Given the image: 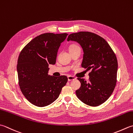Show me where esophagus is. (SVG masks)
I'll return each instance as SVG.
<instances>
[{"label": "esophagus", "mask_w": 133, "mask_h": 133, "mask_svg": "<svg viewBox=\"0 0 133 133\" xmlns=\"http://www.w3.org/2000/svg\"><path fill=\"white\" fill-rule=\"evenodd\" d=\"M68 81H74L76 79V78L74 77H72V76H70V75H69V76H68Z\"/></svg>", "instance_id": "34e87169"}]
</instances>
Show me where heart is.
<instances>
[{"instance_id": "heart-1", "label": "heart", "mask_w": 133, "mask_h": 133, "mask_svg": "<svg viewBox=\"0 0 133 133\" xmlns=\"http://www.w3.org/2000/svg\"><path fill=\"white\" fill-rule=\"evenodd\" d=\"M75 46H77V45H71L70 46V48H73V47H75Z\"/></svg>"}]
</instances>
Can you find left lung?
Here are the masks:
<instances>
[{
  "mask_svg": "<svg viewBox=\"0 0 133 133\" xmlns=\"http://www.w3.org/2000/svg\"><path fill=\"white\" fill-rule=\"evenodd\" d=\"M75 41L82 46L84 56L81 66L91 70L89 81L78 78L81 86L76 90L79 99L85 104L98 106L108 99L117 81L118 61L108 43L94 33L70 34L67 41Z\"/></svg>",
  "mask_w": 133,
  "mask_h": 133,
  "instance_id": "left-lung-1",
  "label": "left lung"
}]
</instances>
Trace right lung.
<instances>
[{"instance_id": "1", "label": "right lung", "mask_w": 133, "mask_h": 133, "mask_svg": "<svg viewBox=\"0 0 133 133\" xmlns=\"http://www.w3.org/2000/svg\"><path fill=\"white\" fill-rule=\"evenodd\" d=\"M67 35L42 34L21 51L17 66L18 84L23 96L33 105L43 107L51 104L66 84V76H50L48 72L49 64H55L58 49Z\"/></svg>"}]
</instances>
